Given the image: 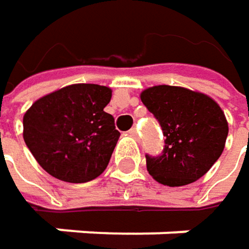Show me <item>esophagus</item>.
Masks as SVG:
<instances>
[{
  "label": "esophagus",
  "instance_id": "1",
  "mask_svg": "<svg viewBox=\"0 0 249 249\" xmlns=\"http://www.w3.org/2000/svg\"><path fill=\"white\" fill-rule=\"evenodd\" d=\"M128 134H129L131 137H134V138H137V137H138V131H137L135 128H131V129L128 131Z\"/></svg>",
  "mask_w": 249,
  "mask_h": 249
}]
</instances>
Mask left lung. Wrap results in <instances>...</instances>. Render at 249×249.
Masks as SVG:
<instances>
[{
	"instance_id": "8db88e82",
	"label": "left lung",
	"mask_w": 249,
	"mask_h": 249,
	"mask_svg": "<svg viewBox=\"0 0 249 249\" xmlns=\"http://www.w3.org/2000/svg\"><path fill=\"white\" fill-rule=\"evenodd\" d=\"M141 101L163 129L164 148L148 156L147 170L159 183L176 187L200 178L224 151L228 123L209 96L178 86L145 89Z\"/></svg>"
}]
</instances>
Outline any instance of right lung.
I'll return each mask as SVG.
<instances>
[{
    "label": "right lung",
    "mask_w": 249,
    "mask_h": 249,
    "mask_svg": "<svg viewBox=\"0 0 249 249\" xmlns=\"http://www.w3.org/2000/svg\"><path fill=\"white\" fill-rule=\"evenodd\" d=\"M112 90L93 83L62 88L36 101L23 118L25 144L53 177L86 183L107 169L120 138L104 108Z\"/></svg>",
    "instance_id": "obj_1"
}]
</instances>
